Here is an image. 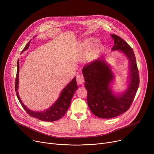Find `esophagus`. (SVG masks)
Wrapping results in <instances>:
<instances>
[{
	"instance_id": "obj_1",
	"label": "esophagus",
	"mask_w": 154,
	"mask_h": 154,
	"mask_svg": "<svg viewBox=\"0 0 154 154\" xmlns=\"http://www.w3.org/2000/svg\"><path fill=\"white\" fill-rule=\"evenodd\" d=\"M77 84L79 85H81L83 84L84 82V78L82 75H78L77 76Z\"/></svg>"
}]
</instances>
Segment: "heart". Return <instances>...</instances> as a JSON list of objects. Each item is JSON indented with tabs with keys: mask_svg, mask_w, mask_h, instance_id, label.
Returning <instances> with one entry per match:
<instances>
[{
	"mask_svg": "<svg viewBox=\"0 0 154 154\" xmlns=\"http://www.w3.org/2000/svg\"><path fill=\"white\" fill-rule=\"evenodd\" d=\"M96 39L94 37H87L85 39H84L80 43V47L83 50H87L89 48L91 45L95 41ZM100 48V44L99 42H97L94 47L92 48L89 54H88V57H91L94 55L97 52L99 51Z\"/></svg>",
	"mask_w": 154,
	"mask_h": 154,
	"instance_id": "1",
	"label": "heart"
}]
</instances>
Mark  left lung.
<instances>
[{"instance_id":"8db88e82","label":"left lung","mask_w":154,"mask_h":154,"mask_svg":"<svg viewBox=\"0 0 154 154\" xmlns=\"http://www.w3.org/2000/svg\"><path fill=\"white\" fill-rule=\"evenodd\" d=\"M112 51L122 52L129 61L128 87L123 93L114 94L110 84L114 79V72L103 57L86 64L82 69L85 87L87 91V104L97 117L114 118L125 112L132 105L139 85V75L132 48L122 38L115 34Z\"/></svg>"}]
</instances>
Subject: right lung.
<instances>
[{
    "instance_id": "add662e5",
    "label": "right lung",
    "mask_w": 154,
    "mask_h": 154,
    "mask_svg": "<svg viewBox=\"0 0 154 154\" xmlns=\"http://www.w3.org/2000/svg\"><path fill=\"white\" fill-rule=\"evenodd\" d=\"M30 40L27 44V45L23 48L22 51V53L28 49L29 47ZM19 59L17 60V75L15 78V93L17 95V98L19 102L22 105V107L25 109L27 114L31 117H35L42 121H47V122H53V121L57 120L62 118L66 113L67 112L71 100L73 97L75 92L77 89V85L76 82V77H74L71 81L63 88V89L61 92L59 97L57 100L52 106L49 108L42 112H35L32 111L29 109L25 105H24L18 93V85H19Z\"/></svg>"
}]
</instances>
